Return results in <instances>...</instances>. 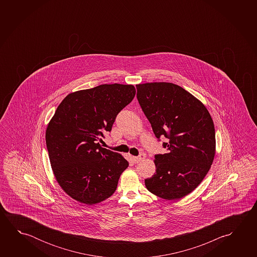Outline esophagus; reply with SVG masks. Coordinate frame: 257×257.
Wrapping results in <instances>:
<instances>
[{"label": "esophagus", "instance_id": "esophagus-1", "mask_svg": "<svg viewBox=\"0 0 257 257\" xmlns=\"http://www.w3.org/2000/svg\"><path fill=\"white\" fill-rule=\"evenodd\" d=\"M145 159V154H141L139 157H133V160L135 163H139L142 160Z\"/></svg>", "mask_w": 257, "mask_h": 257}]
</instances>
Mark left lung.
I'll list each match as a JSON object with an SVG mask.
<instances>
[{
    "label": "left lung",
    "instance_id": "obj_1",
    "mask_svg": "<svg viewBox=\"0 0 257 257\" xmlns=\"http://www.w3.org/2000/svg\"><path fill=\"white\" fill-rule=\"evenodd\" d=\"M137 98L156 137L165 136L167 153L155 156L156 173L145 179L152 194L177 200L192 193L205 177L216 152L214 123L198 98L178 85H136Z\"/></svg>",
    "mask_w": 257,
    "mask_h": 257
}]
</instances>
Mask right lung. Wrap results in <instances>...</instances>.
<instances>
[{
	"mask_svg": "<svg viewBox=\"0 0 257 257\" xmlns=\"http://www.w3.org/2000/svg\"><path fill=\"white\" fill-rule=\"evenodd\" d=\"M135 93L134 85L118 83L70 93L48 122L46 143L55 180L77 202L97 204L116 190L128 161L98 141Z\"/></svg>",
	"mask_w": 257,
	"mask_h": 257,
	"instance_id": "right-lung-1",
	"label": "right lung"
}]
</instances>
